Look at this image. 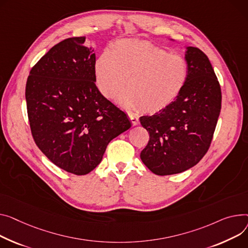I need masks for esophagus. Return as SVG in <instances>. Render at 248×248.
<instances>
[{"label":"esophagus","mask_w":248,"mask_h":248,"mask_svg":"<svg viewBox=\"0 0 248 248\" xmlns=\"http://www.w3.org/2000/svg\"><path fill=\"white\" fill-rule=\"evenodd\" d=\"M128 118H129V120L131 122V124H133V125H137L139 124V118L136 117V115L129 113L128 114Z\"/></svg>","instance_id":"obj_1"}]
</instances>
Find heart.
<instances>
[{"mask_svg": "<svg viewBox=\"0 0 248 248\" xmlns=\"http://www.w3.org/2000/svg\"><path fill=\"white\" fill-rule=\"evenodd\" d=\"M188 78L186 58L151 44L124 40L115 43L95 62L96 86L102 94L121 97L126 108L156 112L169 107L183 92Z\"/></svg>", "mask_w": 248, "mask_h": 248, "instance_id": "b5f03b06", "label": "heart"}]
</instances>
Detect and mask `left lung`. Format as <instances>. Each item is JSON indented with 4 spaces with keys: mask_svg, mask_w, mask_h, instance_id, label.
<instances>
[{
    "mask_svg": "<svg viewBox=\"0 0 248 248\" xmlns=\"http://www.w3.org/2000/svg\"><path fill=\"white\" fill-rule=\"evenodd\" d=\"M188 78L183 92L166 108L140 118L150 134L140 153L146 168L157 175L183 172L207 153L221 109V89L207 56L188 46Z\"/></svg>",
    "mask_w": 248,
    "mask_h": 248,
    "instance_id": "obj_1",
    "label": "left lung"
}]
</instances>
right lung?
I'll return each mask as SVG.
<instances>
[{"instance_id":"1","label":"right lung","mask_w":248,"mask_h":248,"mask_svg":"<svg viewBox=\"0 0 248 248\" xmlns=\"http://www.w3.org/2000/svg\"><path fill=\"white\" fill-rule=\"evenodd\" d=\"M85 37L65 39L31 68L26 84L31 133L60 169L84 175L103 159L108 142L131 124L95 86V55Z\"/></svg>"}]
</instances>
